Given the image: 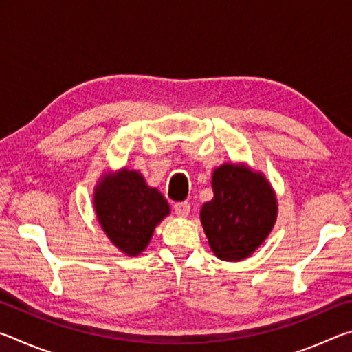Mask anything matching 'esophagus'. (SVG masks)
<instances>
[{
	"label": "esophagus",
	"instance_id": "esophagus-1",
	"mask_svg": "<svg viewBox=\"0 0 352 352\" xmlns=\"http://www.w3.org/2000/svg\"><path fill=\"white\" fill-rule=\"evenodd\" d=\"M174 211L178 217H188L190 211L189 201H177L174 205Z\"/></svg>",
	"mask_w": 352,
	"mask_h": 352
}]
</instances>
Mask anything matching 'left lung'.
Segmentation results:
<instances>
[{
    "instance_id": "1",
    "label": "left lung",
    "mask_w": 352,
    "mask_h": 352,
    "mask_svg": "<svg viewBox=\"0 0 352 352\" xmlns=\"http://www.w3.org/2000/svg\"><path fill=\"white\" fill-rule=\"evenodd\" d=\"M211 183L214 197L201 206L200 220L212 253L222 261L245 259L276 222L275 190L261 172L247 164L219 166Z\"/></svg>"
}]
</instances>
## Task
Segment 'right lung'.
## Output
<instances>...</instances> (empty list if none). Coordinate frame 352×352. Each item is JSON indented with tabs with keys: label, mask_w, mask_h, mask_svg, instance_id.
I'll return each mask as SVG.
<instances>
[{
	"label": "right lung",
	"mask_w": 352,
	"mask_h": 352,
	"mask_svg": "<svg viewBox=\"0 0 352 352\" xmlns=\"http://www.w3.org/2000/svg\"><path fill=\"white\" fill-rule=\"evenodd\" d=\"M93 204L100 228L113 245L127 256L144 252L155 226L170 214L163 194L147 186L138 170L127 168L100 177Z\"/></svg>",
	"instance_id": "add662e5"
}]
</instances>
